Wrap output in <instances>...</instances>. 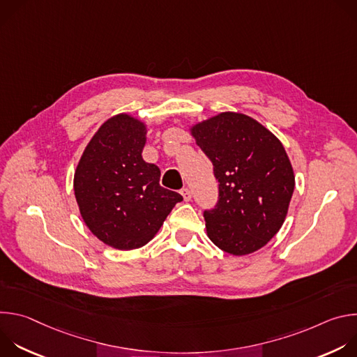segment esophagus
Listing matches in <instances>:
<instances>
[{
    "label": "esophagus",
    "instance_id": "esophagus-1",
    "mask_svg": "<svg viewBox=\"0 0 357 357\" xmlns=\"http://www.w3.org/2000/svg\"><path fill=\"white\" fill-rule=\"evenodd\" d=\"M181 195L183 196V200H185V202H189V200L192 199V192H190L188 188H183V189L181 190Z\"/></svg>",
    "mask_w": 357,
    "mask_h": 357
}]
</instances>
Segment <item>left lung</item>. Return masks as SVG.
Wrapping results in <instances>:
<instances>
[{
  "label": "left lung",
  "mask_w": 357,
  "mask_h": 357,
  "mask_svg": "<svg viewBox=\"0 0 357 357\" xmlns=\"http://www.w3.org/2000/svg\"><path fill=\"white\" fill-rule=\"evenodd\" d=\"M190 131L219 182L218 203L203 212L209 238L233 256L260 250L281 229L294 193L282 144L241 113H220Z\"/></svg>",
  "instance_id": "8db88e82"
}]
</instances>
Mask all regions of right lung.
Wrapping results in <instances>:
<instances>
[{
	"label": "right lung",
	"mask_w": 357,
	"mask_h": 357,
	"mask_svg": "<svg viewBox=\"0 0 357 357\" xmlns=\"http://www.w3.org/2000/svg\"><path fill=\"white\" fill-rule=\"evenodd\" d=\"M145 124L119 114L87 144L75 172V196L90 231L119 250L142 247L183 197L160 185L161 171L142 160Z\"/></svg>",
	"instance_id": "add662e5"
}]
</instances>
